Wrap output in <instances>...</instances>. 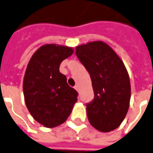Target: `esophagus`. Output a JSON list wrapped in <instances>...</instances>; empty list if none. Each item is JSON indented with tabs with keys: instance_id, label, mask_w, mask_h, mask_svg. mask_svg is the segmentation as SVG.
I'll return each instance as SVG.
<instances>
[{
	"instance_id": "esophagus-1",
	"label": "esophagus",
	"mask_w": 153,
	"mask_h": 153,
	"mask_svg": "<svg viewBox=\"0 0 153 153\" xmlns=\"http://www.w3.org/2000/svg\"><path fill=\"white\" fill-rule=\"evenodd\" d=\"M74 89H75L77 91H79V87L78 85H76L75 87H74Z\"/></svg>"
}]
</instances>
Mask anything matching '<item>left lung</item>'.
I'll list each match as a JSON object with an SVG mask.
<instances>
[{
    "label": "left lung",
    "mask_w": 153,
    "mask_h": 153,
    "mask_svg": "<svg viewBox=\"0 0 153 153\" xmlns=\"http://www.w3.org/2000/svg\"><path fill=\"white\" fill-rule=\"evenodd\" d=\"M78 58L90 74L94 100L87 105L89 123L100 132L117 129L130 106L131 82L123 60L100 40L77 46Z\"/></svg>",
    "instance_id": "left-lung-1"
}]
</instances>
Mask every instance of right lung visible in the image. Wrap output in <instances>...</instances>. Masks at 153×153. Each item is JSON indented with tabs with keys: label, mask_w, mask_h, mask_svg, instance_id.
Instances as JSON below:
<instances>
[{
	"label": "right lung",
	"mask_w": 153,
	"mask_h": 153,
	"mask_svg": "<svg viewBox=\"0 0 153 153\" xmlns=\"http://www.w3.org/2000/svg\"><path fill=\"white\" fill-rule=\"evenodd\" d=\"M74 48L56 44L42 45L28 62L23 78V95L27 108L36 121L47 128L64 123L77 101V92L60 73L63 60Z\"/></svg>",
	"instance_id": "right-lung-1"
}]
</instances>
